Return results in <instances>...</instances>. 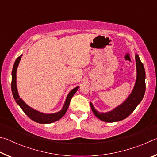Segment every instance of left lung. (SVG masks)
Masks as SVG:
<instances>
[{
  "mask_svg": "<svg viewBox=\"0 0 157 157\" xmlns=\"http://www.w3.org/2000/svg\"><path fill=\"white\" fill-rule=\"evenodd\" d=\"M135 59L137 73L136 82L132 93L124 102L113 110L105 113L99 112L94 108L92 103H90L93 113L100 120L107 123L123 120L128 117L141 102L145 91V71L143 63L140 62L139 56L137 54L135 55Z\"/></svg>",
  "mask_w": 157,
  "mask_h": 157,
  "instance_id": "1",
  "label": "left lung"
}]
</instances>
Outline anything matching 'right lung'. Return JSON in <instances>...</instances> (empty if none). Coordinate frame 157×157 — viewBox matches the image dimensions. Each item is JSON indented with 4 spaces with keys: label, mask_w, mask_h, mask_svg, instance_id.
Listing matches in <instances>:
<instances>
[{
    "label": "right lung",
    "mask_w": 157,
    "mask_h": 157,
    "mask_svg": "<svg viewBox=\"0 0 157 157\" xmlns=\"http://www.w3.org/2000/svg\"><path fill=\"white\" fill-rule=\"evenodd\" d=\"M22 57V55H20L17 59H16L14 66H13L12 72V91L13 94V97H14V100H16V102L19 105V107L21 108V109L23 111L26 115H27L31 120L34 121V122H36L38 123L41 124H48L52 123L53 122H55L57 121H59L60 118L64 116L66 111H67L68 108L69 107V104H70L71 100L73 95L75 94L79 89V86H77L74 88L73 90L69 92L67 97H66V101L64 102L62 110H60L58 112L54 113H44L40 112V111L34 109L33 108L25 104L23 102V100L20 98L19 95L17 91V70L18 66V63L20 62V60Z\"/></svg>",
    "instance_id": "1"
}]
</instances>
